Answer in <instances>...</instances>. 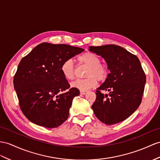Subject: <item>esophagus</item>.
<instances>
[{"label": "esophagus", "mask_w": 160, "mask_h": 160, "mask_svg": "<svg viewBox=\"0 0 160 160\" xmlns=\"http://www.w3.org/2000/svg\"><path fill=\"white\" fill-rule=\"evenodd\" d=\"M87 93V91H83V90H80V93L82 95H85V93Z\"/></svg>", "instance_id": "34e87169"}]
</instances>
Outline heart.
Here are the masks:
<instances>
[{"label": "heart", "mask_w": 160, "mask_h": 160, "mask_svg": "<svg viewBox=\"0 0 160 160\" xmlns=\"http://www.w3.org/2000/svg\"><path fill=\"white\" fill-rule=\"evenodd\" d=\"M80 64H84L88 67L84 79H77L71 83L72 88L79 90L86 91L94 88L98 83V81H102L107 79L108 70L106 67L101 64L100 58L96 53L88 52L79 56L77 58ZM61 72L62 75L68 81H71L74 78L73 62L68 59L65 60L61 65Z\"/></svg>", "instance_id": "obj_1"}]
</instances>
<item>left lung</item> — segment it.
<instances>
[{
	"label": "left lung",
	"mask_w": 160,
	"mask_h": 160,
	"mask_svg": "<svg viewBox=\"0 0 160 160\" xmlns=\"http://www.w3.org/2000/svg\"><path fill=\"white\" fill-rule=\"evenodd\" d=\"M90 52L104 58L110 73L97 88L92 108L96 118L107 125L123 122L141 103L146 76L138 58L115 45L90 46ZM101 91H108L104 95Z\"/></svg>",
	"instance_id": "1"
}]
</instances>
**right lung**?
Wrapping results in <instances>:
<instances>
[{
  "label": "right lung",
  "mask_w": 160,
  "mask_h": 160,
  "mask_svg": "<svg viewBox=\"0 0 160 160\" xmlns=\"http://www.w3.org/2000/svg\"><path fill=\"white\" fill-rule=\"evenodd\" d=\"M84 49L65 44L42 42L23 58L13 79L19 107L31 122L57 128L67 119L79 90L69 89L61 72L63 62Z\"/></svg>",
  "instance_id": "right-lung-1"
}]
</instances>
